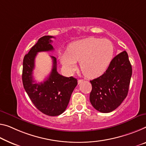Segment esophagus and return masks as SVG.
I'll return each mask as SVG.
<instances>
[{
	"mask_svg": "<svg viewBox=\"0 0 146 146\" xmlns=\"http://www.w3.org/2000/svg\"><path fill=\"white\" fill-rule=\"evenodd\" d=\"M83 81H84L83 80H79L78 81V84H80L81 83L83 82Z\"/></svg>",
	"mask_w": 146,
	"mask_h": 146,
	"instance_id": "esophagus-1",
	"label": "esophagus"
}]
</instances>
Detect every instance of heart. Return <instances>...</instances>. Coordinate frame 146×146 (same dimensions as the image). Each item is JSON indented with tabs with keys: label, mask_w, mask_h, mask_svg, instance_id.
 <instances>
[{
	"label": "heart",
	"mask_w": 146,
	"mask_h": 146,
	"mask_svg": "<svg viewBox=\"0 0 146 146\" xmlns=\"http://www.w3.org/2000/svg\"><path fill=\"white\" fill-rule=\"evenodd\" d=\"M113 54V46L110 40L91 37L69 44L66 51L59 53V59L68 72H72L80 62L83 74L95 78L106 71Z\"/></svg>",
	"instance_id": "1"
}]
</instances>
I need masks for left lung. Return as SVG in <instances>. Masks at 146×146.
Segmentation results:
<instances>
[{
	"mask_svg": "<svg viewBox=\"0 0 146 146\" xmlns=\"http://www.w3.org/2000/svg\"><path fill=\"white\" fill-rule=\"evenodd\" d=\"M132 76V66L124 51L112 59L102 76L90 81L92 106L102 113H109L120 106L127 96Z\"/></svg>",
	"mask_w": 146,
	"mask_h": 146,
	"instance_id": "8db88e82",
	"label": "left lung"
}]
</instances>
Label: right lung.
Masks as SVG:
<instances>
[{"mask_svg":"<svg viewBox=\"0 0 146 146\" xmlns=\"http://www.w3.org/2000/svg\"><path fill=\"white\" fill-rule=\"evenodd\" d=\"M51 36H44L38 40L27 54L23 62L22 81L25 91L36 108L50 116H57L65 111L72 93L78 84V80L64 77L57 71V59L51 56L53 68L50 76L43 82L36 83L33 80L35 60L37 53L41 51H53Z\"/></svg>","mask_w":146,"mask_h":146,"instance_id":"obj_1","label":"right lung"}]
</instances>
